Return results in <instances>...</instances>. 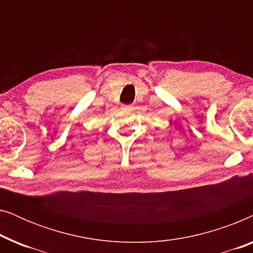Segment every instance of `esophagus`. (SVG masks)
Returning <instances> with one entry per match:
<instances>
[{
	"instance_id": "esophagus-1",
	"label": "esophagus",
	"mask_w": 253,
	"mask_h": 253,
	"mask_svg": "<svg viewBox=\"0 0 253 253\" xmlns=\"http://www.w3.org/2000/svg\"><path fill=\"white\" fill-rule=\"evenodd\" d=\"M122 109H124V110H130V109H132V105H123V106H122Z\"/></svg>"
}]
</instances>
